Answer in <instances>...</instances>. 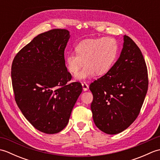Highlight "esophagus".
I'll return each mask as SVG.
<instances>
[{
    "instance_id": "34e87169",
    "label": "esophagus",
    "mask_w": 160,
    "mask_h": 160,
    "mask_svg": "<svg viewBox=\"0 0 160 160\" xmlns=\"http://www.w3.org/2000/svg\"><path fill=\"white\" fill-rule=\"evenodd\" d=\"M82 89L84 91H86L89 89V85H88V84L86 82H82Z\"/></svg>"
}]
</instances>
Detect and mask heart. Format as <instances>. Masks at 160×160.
Instances as JSON below:
<instances>
[{"mask_svg":"<svg viewBox=\"0 0 160 160\" xmlns=\"http://www.w3.org/2000/svg\"><path fill=\"white\" fill-rule=\"evenodd\" d=\"M118 44L111 37L84 40L75 47L76 53L65 57V65L69 73L76 74L85 66L75 78L84 80L98 75L107 73L113 66L118 54Z\"/></svg>","mask_w":160,"mask_h":160,"instance_id":"b5f03b06","label":"heart"}]
</instances>
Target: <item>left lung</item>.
Returning a JSON list of instances; mask_svg holds the SVG:
<instances>
[{
    "label": "left lung",
    "mask_w": 160,
    "mask_h": 160,
    "mask_svg": "<svg viewBox=\"0 0 160 160\" xmlns=\"http://www.w3.org/2000/svg\"><path fill=\"white\" fill-rule=\"evenodd\" d=\"M148 85L143 55L133 40L124 35L116 62L89 86L93 96L91 109L96 127L109 135L127 129L140 113Z\"/></svg>",
    "instance_id": "obj_1"
}]
</instances>
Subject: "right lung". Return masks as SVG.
Masks as SVG:
<instances>
[{"label": "right lung", "mask_w": 160, "mask_h": 160, "mask_svg": "<svg viewBox=\"0 0 160 160\" xmlns=\"http://www.w3.org/2000/svg\"><path fill=\"white\" fill-rule=\"evenodd\" d=\"M70 38L67 29H54L35 37L16 54L12 65L16 102L37 130L57 133L67 125L82 93L71 79L64 60Z\"/></svg>", "instance_id": "1"}]
</instances>
